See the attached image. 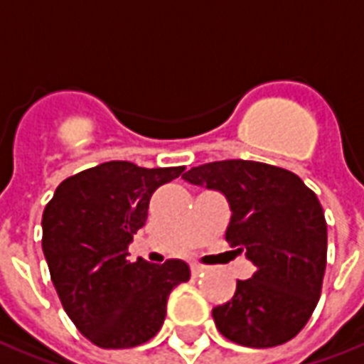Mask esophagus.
<instances>
[{"mask_svg":"<svg viewBox=\"0 0 364 364\" xmlns=\"http://www.w3.org/2000/svg\"><path fill=\"white\" fill-rule=\"evenodd\" d=\"M191 271H193V274H195V277H198V274L205 273L206 267L205 265H198V263H193V265H191Z\"/></svg>","mask_w":364,"mask_h":364,"instance_id":"1","label":"esophagus"}]
</instances>
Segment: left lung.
Wrapping results in <instances>:
<instances>
[{"label":"left lung","instance_id":"left-lung-1","mask_svg":"<svg viewBox=\"0 0 364 364\" xmlns=\"http://www.w3.org/2000/svg\"><path fill=\"white\" fill-rule=\"evenodd\" d=\"M185 181L216 189L230 203L226 242L255 265L226 304L213 308L222 336L265 349L290 341L318 304L328 263L320 200L289 169L247 159L191 167Z\"/></svg>","mask_w":364,"mask_h":364}]
</instances>
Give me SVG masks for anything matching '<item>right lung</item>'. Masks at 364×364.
Masks as SVG:
<instances>
[{
  "label": "right lung",
  "mask_w": 364,
  "mask_h": 364,
  "mask_svg": "<svg viewBox=\"0 0 364 364\" xmlns=\"http://www.w3.org/2000/svg\"><path fill=\"white\" fill-rule=\"evenodd\" d=\"M185 171L105 161L60 183L43 214V252L64 310L91 343L136 347L158 333L169 292L189 281L181 259H127L158 187Z\"/></svg>",
  "instance_id": "1"
}]
</instances>
